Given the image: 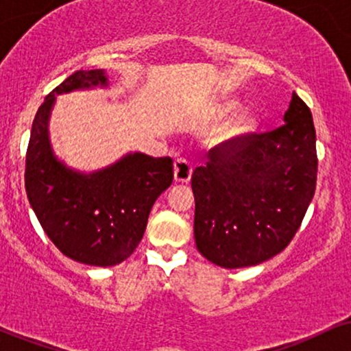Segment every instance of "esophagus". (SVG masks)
Segmentation results:
<instances>
[{"label":"esophagus","instance_id":"1","mask_svg":"<svg viewBox=\"0 0 351 351\" xmlns=\"http://www.w3.org/2000/svg\"><path fill=\"white\" fill-rule=\"evenodd\" d=\"M191 165H189L188 160L184 158H178L175 160V165H173V176H175L176 183H188L191 180Z\"/></svg>","mask_w":351,"mask_h":351}]
</instances>
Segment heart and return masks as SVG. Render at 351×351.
<instances>
[{
  "mask_svg": "<svg viewBox=\"0 0 351 351\" xmlns=\"http://www.w3.org/2000/svg\"><path fill=\"white\" fill-rule=\"evenodd\" d=\"M239 106V100L236 99L221 100L215 108V117L216 119H224V117L234 114ZM257 125H259V117H257L256 112L244 108V110H239L217 128L215 136H213V142L217 148H229L232 145L239 143L247 135H251L257 128Z\"/></svg>",
  "mask_w": 351,
  "mask_h": 351,
  "instance_id": "heart-1",
  "label": "heart"
}]
</instances>
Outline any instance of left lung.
Returning a JSON list of instances; mask_svg holds the SVG:
<instances>
[{"label":"left lung","instance_id":"1","mask_svg":"<svg viewBox=\"0 0 351 351\" xmlns=\"http://www.w3.org/2000/svg\"><path fill=\"white\" fill-rule=\"evenodd\" d=\"M315 183L312 114L293 92L282 127L213 148L193 171L196 247L224 269L269 261L295 236Z\"/></svg>","mask_w":351,"mask_h":351}]
</instances>
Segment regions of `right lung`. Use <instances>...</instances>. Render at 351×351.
<instances>
[{
    "instance_id": "add662e5",
    "label": "right lung",
    "mask_w": 351,
    "mask_h": 351,
    "mask_svg": "<svg viewBox=\"0 0 351 351\" xmlns=\"http://www.w3.org/2000/svg\"><path fill=\"white\" fill-rule=\"evenodd\" d=\"M97 87H108L106 71H77L44 99L31 128L24 183L44 232L64 256L110 267L142 241L152 206L173 181V160L130 152L90 173L59 160L49 138L56 99Z\"/></svg>"
}]
</instances>
